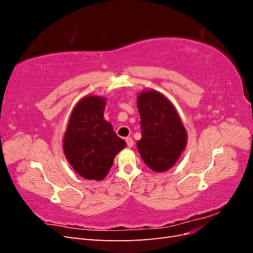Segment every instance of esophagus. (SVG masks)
<instances>
[{"mask_svg": "<svg viewBox=\"0 0 253 253\" xmlns=\"http://www.w3.org/2000/svg\"><path fill=\"white\" fill-rule=\"evenodd\" d=\"M126 144H127L128 148H132L133 147L134 141H133V139L131 138V137H127V138H126Z\"/></svg>", "mask_w": 253, "mask_h": 253, "instance_id": "34e87169", "label": "esophagus"}]
</instances>
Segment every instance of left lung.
Instances as JSON below:
<instances>
[{
	"label": "left lung",
	"instance_id": "8db88e82",
	"mask_svg": "<svg viewBox=\"0 0 253 253\" xmlns=\"http://www.w3.org/2000/svg\"><path fill=\"white\" fill-rule=\"evenodd\" d=\"M140 115L139 154L151 170L165 172L177 162L186 149L188 134L172 102L155 89L142 90L137 97Z\"/></svg>",
	"mask_w": 253,
	"mask_h": 253
}]
</instances>
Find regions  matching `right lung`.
<instances>
[{"mask_svg": "<svg viewBox=\"0 0 253 253\" xmlns=\"http://www.w3.org/2000/svg\"><path fill=\"white\" fill-rule=\"evenodd\" d=\"M106 99L85 96L71 114L63 137V151L73 169L86 179L102 180L126 141L103 116Z\"/></svg>", "mask_w": 253, "mask_h": 253, "instance_id": "1", "label": "right lung"}]
</instances>
